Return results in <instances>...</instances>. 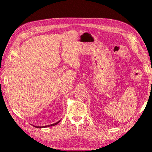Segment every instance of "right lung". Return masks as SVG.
I'll return each mask as SVG.
<instances>
[{
    "instance_id": "1",
    "label": "right lung",
    "mask_w": 152,
    "mask_h": 152,
    "mask_svg": "<svg viewBox=\"0 0 152 152\" xmlns=\"http://www.w3.org/2000/svg\"><path fill=\"white\" fill-rule=\"evenodd\" d=\"M61 121V120L60 121H58L57 122H56V123H54V124H50V125H48V126H34V127H37V128H44V127H50V126H55V125H56V124H58L59 122Z\"/></svg>"
}]
</instances>
